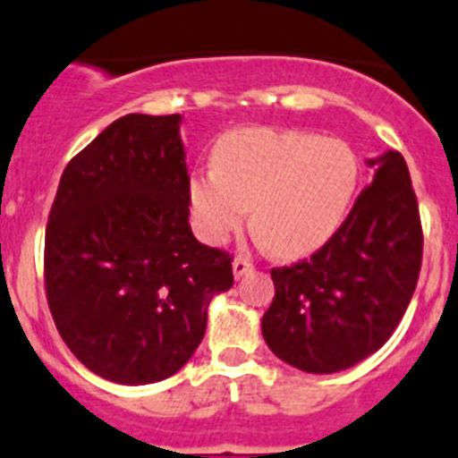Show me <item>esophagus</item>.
Segmentation results:
<instances>
[{
	"mask_svg": "<svg viewBox=\"0 0 458 458\" xmlns=\"http://www.w3.org/2000/svg\"><path fill=\"white\" fill-rule=\"evenodd\" d=\"M253 271V262H250L249 258H244V255H237L233 262V274L234 278H242V276L250 274Z\"/></svg>",
	"mask_w": 458,
	"mask_h": 458,
	"instance_id": "esophagus-1",
	"label": "esophagus"
}]
</instances>
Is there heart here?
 <instances>
[{"mask_svg": "<svg viewBox=\"0 0 458 458\" xmlns=\"http://www.w3.org/2000/svg\"><path fill=\"white\" fill-rule=\"evenodd\" d=\"M216 168L191 178L203 237L221 244L253 209V230L278 255H303L342 225L358 184L356 152L310 131L242 130L221 139Z\"/></svg>", "mask_w": 458, "mask_h": 458, "instance_id": "1", "label": "heart"}]
</instances>
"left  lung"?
<instances>
[{
	"label": "left lung",
	"mask_w": 458,
	"mask_h": 458,
	"mask_svg": "<svg viewBox=\"0 0 458 458\" xmlns=\"http://www.w3.org/2000/svg\"><path fill=\"white\" fill-rule=\"evenodd\" d=\"M369 164L378 166L374 182L327 244L271 269L262 335L303 372H340L381 349L418 285L424 234L409 166L397 150Z\"/></svg>",
	"instance_id": "left-lung-1"
}]
</instances>
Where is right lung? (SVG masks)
I'll return each mask as SVG.
<instances>
[{
  "label": "right lung",
  "instance_id": "right-lung-1",
  "mask_svg": "<svg viewBox=\"0 0 458 458\" xmlns=\"http://www.w3.org/2000/svg\"><path fill=\"white\" fill-rule=\"evenodd\" d=\"M180 114H127L70 159L45 230V296L61 337L98 377L143 386L199 349L233 255L189 228Z\"/></svg>",
  "mask_w": 458,
  "mask_h": 458
}]
</instances>
